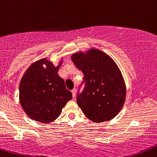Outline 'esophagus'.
<instances>
[{"label":"esophagus","instance_id":"esophagus-1","mask_svg":"<svg viewBox=\"0 0 157 157\" xmlns=\"http://www.w3.org/2000/svg\"><path fill=\"white\" fill-rule=\"evenodd\" d=\"M71 93H72V96H73V98H75V96H76V89H74L71 90Z\"/></svg>","mask_w":157,"mask_h":157}]
</instances>
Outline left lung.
I'll return each instance as SVG.
<instances>
[{"mask_svg": "<svg viewBox=\"0 0 157 157\" xmlns=\"http://www.w3.org/2000/svg\"><path fill=\"white\" fill-rule=\"evenodd\" d=\"M71 59L83 73L85 87L77 94V103L93 122L113 119L123 107L126 86L121 72L107 54L92 48L72 54Z\"/></svg>", "mask_w": 157, "mask_h": 157, "instance_id": "obj_1", "label": "left lung"}]
</instances>
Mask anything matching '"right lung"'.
<instances>
[{
  "mask_svg": "<svg viewBox=\"0 0 157 157\" xmlns=\"http://www.w3.org/2000/svg\"><path fill=\"white\" fill-rule=\"evenodd\" d=\"M57 66L46 58L32 63L26 70L19 85L21 107L31 119L48 124L56 120L72 94L58 75ZM46 67H44V65Z\"/></svg>",
  "mask_w": 157,
  "mask_h": 157,
  "instance_id": "1",
  "label": "right lung"
}]
</instances>
